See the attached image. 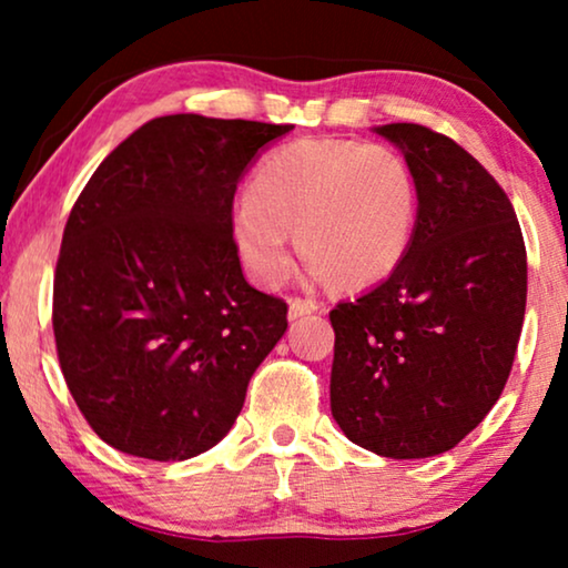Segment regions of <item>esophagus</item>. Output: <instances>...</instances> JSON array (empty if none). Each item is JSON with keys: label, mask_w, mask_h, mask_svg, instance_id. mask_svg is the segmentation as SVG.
<instances>
[{"label": "esophagus", "mask_w": 568, "mask_h": 568, "mask_svg": "<svg viewBox=\"0 0 568 568\" xmlns=\"http://www.w3.org/2000/svg\"><path fill=\"white\" fill-rule=\"evenodd\" d=\"M315 310H317V302L294 297V300H290V321H297V317L315 313Z\"/></svg>", "instance_id": "esophagus-1"}]
</instances>
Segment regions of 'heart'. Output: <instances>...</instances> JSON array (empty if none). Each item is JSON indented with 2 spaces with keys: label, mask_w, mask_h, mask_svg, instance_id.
Wrapping results in <instances>:
<instances>
[{
  "label": "heart",
  "mask_w": 568,
  "mask_h": 568,
  "mask_svg": "<svg viewBox=\"0 0 568 568\" xmlns=\"http://www.w3.org/2000/svg\"><path fill=\"white\" fill-rule=\"evenodd\" d=\"M414 170L390 146L300 139L268 154L232 214L247 274L282 286L294 268L292 235L313 276L367 290L400 266L414 237Z\"/></svg>",
  "instance_id": "heart-1"
}]
</instances>
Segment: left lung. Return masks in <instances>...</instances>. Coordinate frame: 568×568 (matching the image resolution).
<instances>
[{"instance_id": "left-lung-1", "label": "left lung", "mask_w": 568, "mask_h": 568, "mask_svg": "<svg viewBox=\"0 0 568 568\" xmlns=\"http://www.w3.org/2000/svg\"><path fill=\"white\" fill-rule=\"evenodd\" d=\"M375 134L414 170L416 224L400 266L331 310V414L354 445L418 460L453 449L499 400L527 255L507 193L460 144L418 123Z\"/></svg>"}]
</instances>
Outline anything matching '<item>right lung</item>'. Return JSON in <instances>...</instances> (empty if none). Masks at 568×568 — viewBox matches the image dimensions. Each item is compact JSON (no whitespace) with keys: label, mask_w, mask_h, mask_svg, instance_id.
<instances>
[{"label":"right lung","mask_w":568,"mask_h":568,"mask_svg":"<svg viewBox=\"0 0 568 568\" xmlns=\"http://www.w3.org/2000/svg\"><path fill=\"white\" fill-rule=\"evenodd\" d=\"M292 129L162 115L84 185L53 276V336L69 393L105 445L189 460L235 424L284 336L286 302L245 282L232 199Z\"/></svg>","instance_id":"obj_1"}]
</instances>
